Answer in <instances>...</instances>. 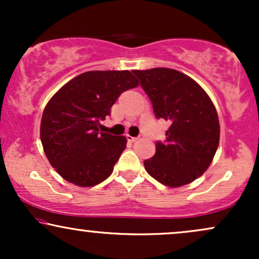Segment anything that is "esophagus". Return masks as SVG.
I'll list each match as a JSON object with an SVG mask.
<instances>
[{
  "mask_svg": "<svg viewBox=\"0 0 259 259\" xmlns=\"http://www.w3.org/2000/svg\"><path fill=\"white\" fill-rule=\"evenodd\" d=\"M126 139H127V141H130V142H135L136 140H138V138H134V136H130V135H126Z\"/></svg>",
  "mask_w": 259,
  "mask_h": 259,
  "instance_id": "esophagus-1",
  "label": "esophagus"
}]
</instances>
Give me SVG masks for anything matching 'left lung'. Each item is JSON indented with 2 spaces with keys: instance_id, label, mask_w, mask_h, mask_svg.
<instances>
[{
  "instance_id": "left-lung-1",
  "label": "left lung",
  "mask_w": 259,
  "mask_h": 259,
  "mask_svg": "<svg viewBox=\"0 0 259 259\" xmlns=\"http://www.w3.org/2000/svg\"><path fill=\"white\" fill-rule=\"evenodd\" d=\"M152 102L157 118L170 121L167 141L144 162L151 177L169 187L200 178L219 146L218 113L207 92L186 74L169 68L134 70Z\"/></svg>"
}]
</instances>
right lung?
<instances>
[{"mask_svg":"<svg viewBox=\"0 0 259 259\" xmlns=\"http://www.w3.org/2000/svg\"><path fill=\"white\" fill-rule=\"evenodd\" d=\"M139 85L129 70H92L62 86L45 107L40 125L44 152L56 171L74 185L102 183L126 147L125 136L100 133L121 92Z\"/></svg>","mask_w":259,"mask_h":259,"instance_id":"obj_1","label":"right lung"}]
</instances>
